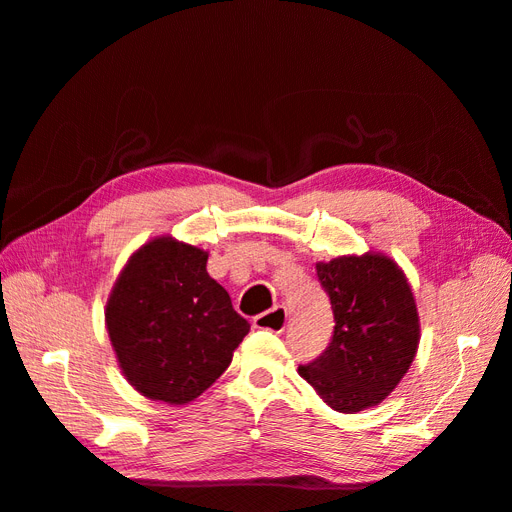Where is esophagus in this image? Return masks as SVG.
<instances>
[{
  "mask_svg": "<svg viewBox=\"0 0 512 512\" xmlns=\"http://www.w3.org/2000/svg\"><path fill=\"white\" fill-rule=\"evenodd\" d=\"M286 320H288V311H286V307L276 305L274 309H268V311H263V314L255 316L253 324H255V328H261V330L282 332V330H284V326H286Z\"/></svg>",
  "mask_w": 512,
  "mask_h": 512,
  "instance_id": "esophagus-1",
  "label": "esophagus"
}]
</instances>
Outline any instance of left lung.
Instances as JSON below:
<instances>
[{"label": "left lung", "instance_id": "1", "mask_svg": "<svg viewBox=\"0 0 512 512\" xmlns=\"http://www.w3.org/2000/svg\"><path fill=\"white\" fill-rule=\"evenodd\" d=\"M316 274L335 314L332 341L299 374L332 410L379 406L414 362L420 318L410 282L383 253L318 261Z\"/></svg>", "mask_w": 512, "mask_h": 512}]
</instances>
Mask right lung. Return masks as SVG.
<instances>
[{"label":"right lung","mask_w":512,"mask_h":512,"mask_svg":"<svg viewBox=\"0 0 512 512\" xmlns=\"http://www.w3.org/2000/svg\"><path fill=\"white\" fill-rule=\"evenodd\" d=\"M209 253L157 236L133 253L104 320L127 383L154 402L190 404L230 366L251 324L207 272Z\"/></svg>","instance_id":"obj_1"}]
</instances>
